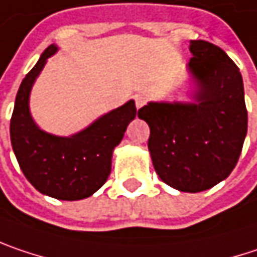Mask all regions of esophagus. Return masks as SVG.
Masks as SVG:
<instances>
[{
	"label": "esophagus",
	"mask_w": 257,
	"mask_h": 257,
	"mask_svg": "<svg viewBox=\"0 0 257 257\" xmlns=\"http://www.w3.org/2000/svg\"><path fill=\"white\" fill-rule=\"evenodd\" d=\"M135 101H136V108H142L145 103H146V96H143V95H136V98H135Z\"/></svg>",
	"instance_id": "obj_1"
}]
</instances>
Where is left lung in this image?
Wrapping results in <instances>:
<instances>
[{
    "label": "left lung",
    "mask_w": 257,
    "mask_h": 257,
    "mask_svg": "<svg viewBox=\"0 0 257 257\" xmlns=\"http://www.w3.org/2000/svg\"><path fill=\"white\" fill-rule=\"evenodd\" d=\"M193 103L151 102L139 109L149 124L148 148L156 174L177 190H208L227 178L247 133L243 77L235 63L208 41H190Z\"/></svg>",
    "instance_id": "left-lung-1"
}]
</instances>
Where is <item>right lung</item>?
Returning <instances> with one entry per match:
<instances>
[{
  "label": "right lung",
  "mask_w": 257,
  "mask_h": 257,
  "mask_svg": "<svg viewBox=\"0 0 257 257\" xmlns=\"http://www.w3.org/2000/svg\"><path fill=\"white\" fill-rule=\"evenodd\" d=\"M55 51V45L48 46L20 84L10 138L23 174L38 192L60 200H80L99 190L108 180L112 151L139 112L135 101H128L71 138L42 132L30 117L29 95L35 79Z\"/></svg>",
  "instance_id": "obj_1"
}]
</instances>
